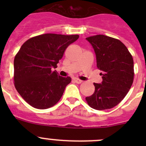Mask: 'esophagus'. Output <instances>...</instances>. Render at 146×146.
Listing matches in <instances>:
<instances>
[{"instance_id":"1","label":"esophagus","mask_w":146,"mask_h":146,"mask_svg":"<svg viewBox=\"0 0 146 146\" xmlns=\"http://www.w3.org/2000/svg\"><path fill=\"white\" fill-rule=\"evenodd\" d=\"M73 80H74L76 83H77V84H80V83H82V81L81 80L77 79V78H74V79H73Z\"/></svg>"}]
</instances>
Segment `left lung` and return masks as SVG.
<instances>
[{"instance_id":"obj_1","label":"left lung","mask_w":146,"mask_h":146,"mask_svg":"<svg viewBox=\"0 0 146 146\" xmlns=\"http://www.w3.org/2000/svg\"><path fill=\"white\" fill-rule=\"evenodd\" d=\"M86 39L94 49L102 82L101 84L94 82V93L86 100L95 110L110 109L119 104L131 88L135 75L133 58L117 38L96 35Z\"/></svg>"}]
</instances>
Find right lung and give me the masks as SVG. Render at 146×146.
<instances>
[{"label": "right lung", "instance_id": "add662e5", "mask_svg": "<svg viewBox=\"0 0 146 146\" xmlns=\"http://www.w3.org/2000/svg\"><path fill=\"white\" fill-rule=\"evenodd\" d=\"M78 38L79 35L45 33L22 45L14 60V81L17 92L31 106L47 109L60 100L72 79L60 77L52 69Z\"/></svg>", "mask_w": 146, "mask_h": 146}]
</instances>
